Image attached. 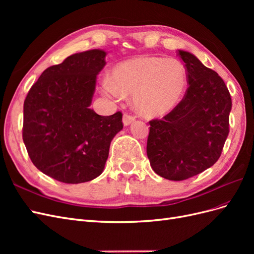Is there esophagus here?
<instances>
[{
    "mask_svg": "<svg viewBox=\"0 0 254 254\" xmlns=\"http://www.w3.org/2000/svg\"><path fill=\"white\" fill-rule=\"evenodd\" d=\"M133 122H134V118L132 115H130L128 113H125L123 115V124H124V126H129Z\"/></svg>",
    "mask_w": 254,
    "mask_h": 254,
    "instance_id": "34e87169",
    "label": "esophagus"
}]
</instances>
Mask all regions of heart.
Instances as JSON below:
<instances>
[{
  "label": "heart",
  "instance_id": "b5f03b06",
  "mask_svg": "<svg viewBox=\"0 0 254 254\" xmlns=\"http://www.w3.org/2000/svg\"><path fill=\"white\" fill-rule=\"evenodd\" d=\"M188 83L184 64L175 58L141 56L120 64L106 78L104 94L119 101L132 94L134 109L144 117L164 115L180 102Z\"/></svg>",
  "mask_w": 254,
  "mask_h": 254
}]
</instances>
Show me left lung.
<instances>
[{
    "label": "left lung",
    "mask_w": 254,
    "mask_h": 254,
    "mask_svg": "<svg viewBox=\"0 0 254 254\" xmlns=\"http://www.w3.org/2000/svg\"><path fill=\"white\" fill-rule=\"evenodd\" d=\"M189 88L162 120L149 122L147 157L156 174L181 181L202 173L219 159L229 134L232 101L225 81L195 55L179 50Z\"/></svg>",
    "instance_id": "8db88e82"
}]
</instances>
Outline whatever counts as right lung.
<instances>
[{"label": "right lung", "instance_id": "add662e5", "mask_svg": "<svg viewBox=\"0 0 254 254\" xmlns=\"http://www.w3.org/2000/svg\"><path fill=\"white\" fill-rule=\"evenodd\" d=\"M106 52L74 54L45 70L24 101L23 141L34 165L57 181L77 184L105 168L110 143L123 129L122 113L90 109Z\"/></svg>", "mask_w": 254, "mask_h": 254}]
</instances>
